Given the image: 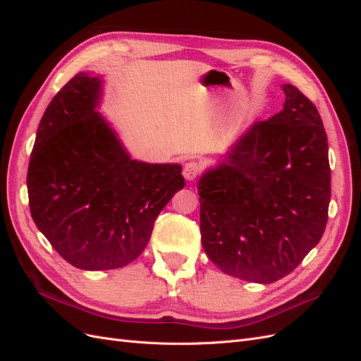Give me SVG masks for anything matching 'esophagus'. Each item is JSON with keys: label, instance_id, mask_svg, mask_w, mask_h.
<instances>
[{"label": "esophagus", "instance_id": "esophagus-1", "mask_svg": "<svg viewBox=\"0 0 361 361\" xmlns=\"http://www.w3.org/2000/svg\"><path fill=\"white\" fill-rule=\"evenodd\" d=\"M200 173H202V166L199 162H194V161H188L187 164H185L183 171H182L183 178L187 180L197 179L200 176Z\"/></svg>", "mask_w": 361, "mask_h": 361}]
</instances>
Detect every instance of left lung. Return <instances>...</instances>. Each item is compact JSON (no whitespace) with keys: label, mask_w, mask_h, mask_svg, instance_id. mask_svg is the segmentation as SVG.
Returning a JSON list of instances; mask_svg holds the SVG:
<instances>
[{"label":"left lung","mask_w":361,"mask_h":361,"mask_svg":"<svg viewBox=\"0 0 361 361\" xmlns=\"http://www.w3.org/2000/svg\"><path fill=\"white\" fill-rule=\"evenodd\" d=\"M285 108L262 120L199 182L202 244L224 274L272 283L321 241L331 197L318 108L283 85Z\"/></svg>","instance_id":"obj_1"}]
</instances>
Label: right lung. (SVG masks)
Segmentation results:
<instances>
[{"instance_id": "right-lung-1", "label": "right lung", "mask_w": 361, "mask_h": 361, "mask_svg": "<svg viewBox=\"0 0 361 361\" xmlns=\"http://www.w3.org/2000/svg\"><path fill=\"white\" fill-rule=\"evenodd\" d=\"M101 81L76 73L43 114L27 173L32 220L71 265L116 269L146 248L159 212L185 187L178 164L130 159L94 111Z\"/></svg>"}]
</instances>
